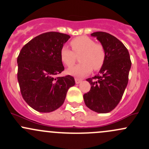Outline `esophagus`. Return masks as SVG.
I'll return each mask as SVG.
<instances>
[{
  "label": "esophagus",
  "instance_id": "1",
  "mask_svg": "<svg viewBox=\"0 0 149 149\" xmlns=\"http://www.w3.org/2000/svg\"><path fill=\"white\" fill-rule=\"evenodd\" d=\"M75 81H76V84H80V83L81 82V79H75Z\"/></svg>",
  "mask_w": 149,
  "mask_h": 149
}]
</instances>
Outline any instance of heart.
Here are the masks:
<instances>
[{
  "label": "heart",
  "instance_id": "b5f03b06",
  "mask_svg": "<svg viewBox=\"0 0 149 149\" xmlns=\"http://www.w3.org/2000/svg\"><path fill=\"white\" fill-rule=\"evenodd\" d=\"M72 51L68 46L62 47L60 58L65 66H73L76 61V56H79L81 62L76 66L67 70L68 74L76 77H83L89 74L92 69H101L106 59L104 48L100 43H95L91 38L82 36L76 37L70 41Z\"/></svg>",
  "mask_w": 149,
  "mask_h": 149
}]
</instances>
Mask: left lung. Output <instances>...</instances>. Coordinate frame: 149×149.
I'll return each mask as SVG.
<instances>
[{
    "label": "left lung",
    "instance_id": "left-lung-1",
    "mask_svg": "<svg viewBox=\"0 0 149 149\" xmlns=\"http://www.w3.org/2000/svg\"><path fill=\"white\" fill-rule=\"evenodd\" d=\"M101 43L106 59L97 76L88 79L91 90L84 95L88 108L99 113L111 111L118 104L127 86L131 66L129 53L122 42L106 32L91 34Z\"/></svg>",
    "mask_w": 149,
    "mask_h": 149
}]
</instances>
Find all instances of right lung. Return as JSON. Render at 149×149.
<instances>
[{"mask_svg": "<svg viewBox=\"0 0 149 149\" xmlns=\"http://www.w3.org/2000/svg\"><path fill=\"white\" fill-rule=\"evenodd\" d=\"M70 36L58 32L40 34L22 48L18 57V81L22 96L34 110L49 113L65 101L73 76L56 77L64 70L60 51Z\"/></svg>", "mask_w": 149, "mask_h": 149, "instance_id": "add662e5", "label": "right lung"}]
</instances>
